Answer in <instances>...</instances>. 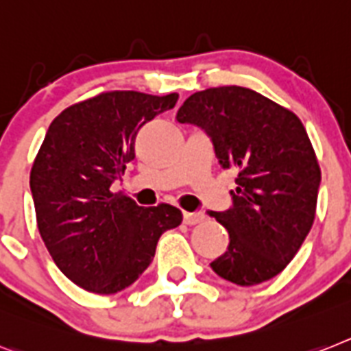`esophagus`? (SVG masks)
Returning a JSON list of instances; mask_svg holds the SVG:
<instances>
[{"label": "esophagus", "mask_w": 351, "mask_h": 351, "mask_svg": "<svg viewBox=\"0 0 351 351\" xmlns=\"http://www.w3.org/2000/svg\"><path fill=\"white\" fill-rule=\"evenodd\" d=\"M182 221L188 226L199 224V222L204 221V213H201V211H184L182 213Z\"/></svg>", "instance_id": "34e87169"}]
</instances>
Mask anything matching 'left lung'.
I'll return each instance as SVG.
<instances>
[{
	"label": "left lung",
	"mask_w": 351,
	"mask_h": 351,
	"mask_svg": "<svg viewBox=\"0 0 351 351\" xmlns=\"http://www.w3.org/2000/svg\"><path fill=\"white\" fill-rule=\"evenodd\" d=\"M176 118L204 130L219 165L239 172L231 208L208 211L230 233L213 273L242 287L282 273L314 224L321 182L300 118L240 86L193 93Z\"/></svg>",
	"instance_id": "left-lung-1"
}]
</instances>
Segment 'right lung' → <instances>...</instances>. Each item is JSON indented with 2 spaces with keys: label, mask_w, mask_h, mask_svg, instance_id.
Instances as JSON below:
<instances>
[{
  "label": "right lung",
  "mask_w": 351,
  "mask_h": 351,
  "mask_svg": "<svg viewBox=\"0 0 351 351\" xmlns=\"http://www.w3.org/2000/svg\"><path fill=\"white\" fill-rule=\"evenodd\" d=\"M178 98L102 93L64 109L48 127L30 190L43 242L75 285L97 294L123 291L150 265L159 237L181 224L178 208H141L111 192L134 159L138 130Z\"/></svg>",
  "instance_id": "1"
}]
</instances>
